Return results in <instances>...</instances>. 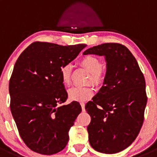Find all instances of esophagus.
I'll use <instances>...</instances> for the list:
<instances>
[{"label": "esophagus", "mask_w": 157, "mask_h": 157, "mask_svg": "<svg viewBox=\"0 0 157 157\" xmlns=\"http://www.w3.org/2000/svg\"><path fill=\"white\" fill-rule=\"evenodd\" d=\"M81 107H82V112H85V103L82 102Z\"/></svg>", "instance_id": "obj_1"}]
</instances>
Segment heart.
<instances>
[{"mask_svg": "<svg viewBox=\"0 0 157 157\" xmlns=\"http://www.w3.org/2000/svg\"><path fill=\"white\" fill-rule=\"evenodd\" d=\"M80 64L90 73L88 81L95 85H100L103 82L106 76V70L98 57L87 55L80 59ZM61 81L64 86H68L71 82V67L63 65L60 68ZM68 98L71 101H85L94 95V90L90 86H74L68 90Z\"/></svg>", "mask_w": 157, "mask_h": 157, "instance_id": "b5f03b06", "label": "heart"}]
</instances>
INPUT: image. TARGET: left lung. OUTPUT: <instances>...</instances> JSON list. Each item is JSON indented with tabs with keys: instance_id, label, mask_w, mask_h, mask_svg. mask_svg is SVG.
I'll use <instances>...</instances> for the list:
<instances>
[{
	"instance_id": "8db88e82",
	"label": "left lung",
	"mask_w": 157,
	"mask_h": 157,
	"mask_svg": "<svg viewBox=\"0 0 157 157\" xmlns=\"http://www.w3.org/2000/svg\"><path fill=\"white\" fill-rule=\"evenodd\" d=\"M87 54L104 56L107 63L103 86L85 107L91 117L89 141L98 152L116 153L131 145L142 127L145 78L133 54L121 44H101L83 52Z\"/></svg>"
}]
</instances>
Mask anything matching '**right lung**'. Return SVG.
<instances>
[{"mask_svg":"<svg viewBox=\"0 0 157 157\" xmlns=\"http://www.w3.org/2000/svg\"><path fill=\"white\" fill-rule=\"evenodd\" d=\"M85 44L59 45L36 41L19 56L9 81L10 109L19 135L34 152L52 155L68 141V131L82 112L67 98L60 68L71 62Z\"/></svg>","mask_w":157,"mask_h":157,"instance_id":"1","label":"right lung"}]
</instances>
